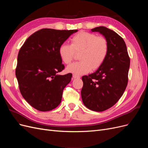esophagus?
Segmentation results:
<instances>
[{
	"label": "esophagus",
	"mask_w": 148,
	"mask_h": 148,
	"mask_svg": "<svg viewBox=\"0 0 148 148\" xmlns=\"http://www.w3.org/2000/svg\"><path fill=\"white\" fill-rule=\"evenodd\" d=\"M80 78V77H79V75H75V74L73 75V79H75V78Z\"/></svg>",
	"instance_id": "esophagus-1"
}]
</instances>
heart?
I'll list each match as a JSON object with an SVG mask.
<instances>
[{
  "mask_svg": "<svg viewBox=\"0 0 148 148\" xmlns=\"http://www.w3.org/2000/svg\"><path fill=\"white\" fill-rule=\"evenodd\" d=\"M62 61L69 65L79 53V62L67 68V71L75 74H84L91 69L96 70L104 63L109 52V43L106 38L95 34L79 32L71 39V45L62 44L59 47Z\"/></svg>",
  "mask_w": 148,
  "mask_h": 148,
  "instance_id": "heart-1",
  "label": "heart"
}]
</instances>
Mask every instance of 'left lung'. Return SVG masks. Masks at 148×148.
<instances>
[{
	"mask_svg": "<svg viewBox=\"0 0 148 148\" xmlns=\"http://www.w3.org/2000/svg\"><path fill=\"white\" fill-rule=\"evenodd\" d=\"M99 32L109 43L105 61L95 73L82 77L83 104L93 111L102 112L115 105L127 88L130 60L123 38L104 26L91 29Z\"/></svg>",
	"mask_w": 148,
	"mask_h": 148,
	"instance_id": "8db88e82",
	"label": "left lung"
}]
</instances>
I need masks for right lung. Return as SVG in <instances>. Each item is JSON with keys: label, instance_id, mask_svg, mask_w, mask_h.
Here are the masks:
<instances>
[{"label": "right lung", "instance_id": "right-lung-1", "mask_svg": "<svg viewBox=\"0 0 148 148\" xmlns=\"http://www.w3.org/2000/svg\"><path fill=\"white\" fill-rule=\"evenodd\" d=\"M77 31L41 29L31 34L20 48L16 77L22 96L34 109L49 111L61 102L64 89L72 74H58L65 68L58 51Z\"/></svg>", "mask_w": 148, "mask_h": 148}]
</instances>
